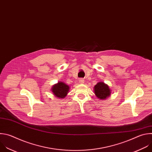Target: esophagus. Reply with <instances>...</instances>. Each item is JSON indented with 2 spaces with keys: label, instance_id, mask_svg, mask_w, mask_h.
I'll return each mask as SVG.
<instances>
[{
  "label": "esophagus",
  "instance_id": "esophagus-1",
  "mask_svg": "<svg viewBox=\"0 0 152 152\" xmlns=\"http://www.w3.org/2000/svg\"><path fill=\"white\" fill-rule=\"evenodd\" d=\"M84 79H83V78H80V79H79V83H80L83 84V83H84Z\"/></svg>",
  "mask_w": 152,
  "mask_h": 152
}]
</instances>
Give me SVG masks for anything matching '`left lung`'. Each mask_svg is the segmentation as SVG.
I'll list each match as a JSON object with an SVG mask.
<instances>
[{
    "label": "left lung",
    "instance_id": "1",
    "mask_svg": "<svg viewBox=\"0 0 152 152\" xmlns=\"http://www.w3.org/2000/svg\"><path fill=\"white\" fill-rule=\"evenodd\" d=\"M95 94L100 99H105L110 95L111 91L109 86L103 82H99L94 87Z\"/></svg>",
    "mask_w": 152,
    "mask_h": 152
}]
</instances>
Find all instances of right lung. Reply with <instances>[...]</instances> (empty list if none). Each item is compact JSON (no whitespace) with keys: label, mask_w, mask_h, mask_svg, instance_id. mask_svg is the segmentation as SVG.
Wrapping results in <instances>:
<instances>
[{"label":"right lung","mask_w":152,"mask_h":152,"mask_svg":"<svg viewBox=\"0 0 152 152\" xmlns=\"http://www.w3.org/2000/svg\"><path fill=\"white\" fill-rule=\"evenodd\" d=\"M69 89V86L63 82H59L53 86L52 92L57 98H63L67 95Z\"/></svg>","instance_id":"obj_1"}]
</instances>
